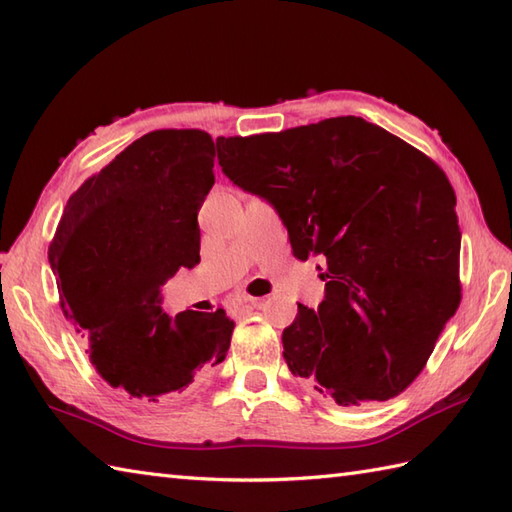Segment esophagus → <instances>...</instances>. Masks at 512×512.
Returning <instances> with one entry per match:
<instances>
[{
	"label": "esophagus",
	"mask_w": 512,
	"mask_h": 512,
	"mask_svg": "<svg viewBox=\"0 0 512 512\" xmlns=\"http://www.w3.org/2000/svg\"><path fill=\"white\" fill-rule=\"evenodd\" d=\"M235 303L239 308H259L262 306V299L259 297H250V295H239L237 299H235Z\"/></svg>",
	"instance_id": "34e87169"
}]
</instances>
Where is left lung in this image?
Returning a JSON list of instances; mask_svg holds the SVG:
<instances>
[{
    "label": "left lung",
    "mask_w": 512,
    "mask_h": 512,
    "mask_svg": "<svg viewBox=\"0 0 512 512\" xmlns=\"http://www.w3.org/2000/svg\"><path fill=\"white\" fill-rule=\"evenodd\" d=\"M233 184L273 202L325 299L281 334L295 376L341 407L402 394L462 301L455 191L420 149L358 116L220 136ZM321 270V266H319Z\"/></svg>",
    "instance_id": "obj_1"
}]
</instances>
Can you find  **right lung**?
<instances>
[{
  "label": "right lung",
  "instance_id": "right-lung-1",
  "mask_svg": "<svg viewBox=\"0 0 512 512\" xmlns=\"http://www.w3.org/2000/svg\"><path fill=\"white\" fill-rule=\"evenodd\" d=\"M202 129L134 140L65 204L48 259L61 308L107 385L129 400L182 394L224 361L235 323L224 308L162 312L160 286L200 264L198 211L215 176Z\"/></svg>",
  "mask_w": 512,
  "mask_h": 512
}]
</instances>
